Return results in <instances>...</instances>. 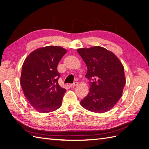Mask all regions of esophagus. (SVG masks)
<instances>
[{
  "mask_svg": "<svg viewBox=\"0 0 149 149\" xmlns=\"http://www.w3.org/2000/svg\"><path fill=\"white\" fill-rule=\"evenodd\" d=\"M77 82H74V84H70L69 85V86L70 87H75V86H76L77 85Z\"/></svg>",
  "mask_w": 149,
  "mask_h": 149,
  "instance_id": "obj_1",
  "label": "esophagus"
}]
</instances>
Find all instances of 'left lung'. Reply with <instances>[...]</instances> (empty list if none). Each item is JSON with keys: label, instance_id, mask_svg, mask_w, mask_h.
I'll use <instances>...</instances> for the list:
<instances>
[{"label": "left lung", "instance_id": "1", "mask_svg": "<svg viewBox=\"0 0 149 149\" xmlns=\"http://www.w3.org/2000/svg\"><path fill=\"white\" fill-rule=\"evenodd\" d=\"M87 67V96L81 101L84 108L96 113L111 109L122 96L126 83L124 67L116 55L101 47L77 49Z\"/></svg>", "mask_w": 149, "mask_h": 149}]
</instances>
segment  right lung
I'll use <instances>...</instances> for the list:
<instances>
[{"mask_svg":"<svg viewBox=\"0 0 149 149\" xmlns=\"http://www.w3.org/2000/svg\"><path fill=\"white\" fill-rule=\"evenodd\" d=\"M67 52L59 46H47L33 51L24 60L20 84L26 98L38 112L54 111L62 104L66 90L58 83L57 66Z\"/></svg>","mask_w":149,"mask_h":149,"instance_id":"add662e5","label":"right lung"}]
</instances>
